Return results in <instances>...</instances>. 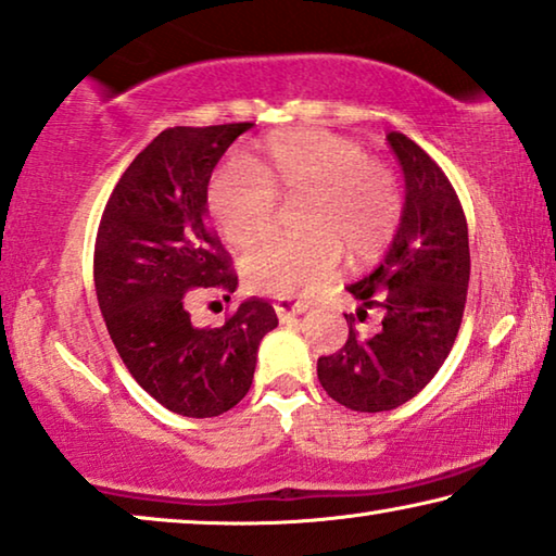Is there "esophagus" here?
Returning <instances> with one entry per match:
<instances>
[{
  "mask_svg": "<svg viewBox=\"0 0 556 556\" xmlns=\"http://www.w3.org/2000/svg\"><path fill=\"white\" fill-rule=\"evenodd\" d=\"M275 312H277V317L281 319V323H287V319H292L296 315H304V312H307V304L289 302V300H277L275 302Z\"/></svg>",
  "mask_w": 556,
  "mask_h": 556,
  "instance_id": "34e87169",
  "label": "esophagus"
}]
</instances>
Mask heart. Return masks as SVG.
<instances>
[{"mask_svg":"<svg viewBox=\"0 0 556 556\" xmlns=\"http://www.w3.org/2000/svg\"><path fill=\"white\" fill-rule=\"evenodd\" d=\"M277 189L307 197V237L271 239L244 262L247 285L271 296H312L340 264L380 254L401 224L403 197L386 163L353 138L294 128L264 140L252 161L233 159L211 176L206 206L229 244L247 249L271 229Z\"/></svg>","mask_w":556,"mask_h":556,"instance_id":"b5f03b06","label":"heart"}]
</instances>
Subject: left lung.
Instances as JSON below:
<instances>
[{"label":"left lung","mask_w":556,"mask_h":556,"mask_svg":"<svg viewBox=\"0 0 556 556\" xmlns=\"http://www.w3.org/2000/svg\"><path fill=\"white\" fill-rule=\"evenodd\" d=\"M388 146L405 181L401 224L378 267L348 287L359 323L380 309L382 327L363 338L350 325L345 348L317 359L327 395L359 413L393 410L431 382L458 334L471 275L468 226L451 181L403 132H388Z\"/></svg>","instance_id":"1"}]
</instances>
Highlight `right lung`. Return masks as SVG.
<instances>
[{"instance_id": "obj_1", "label": "right lung", "mask_w": 556, "mask_h": 556, "mask_svg": "<svg viewBox=\"0 0 556 556\" xmlns=\"http://www.w3.org/2000/svg\"><path fill=\"white\" fill-rule=\"evenodd\" d=\"M249 128L163 130L125 168L100 218L96 292L108 334L138 386L186 418L231 410L277 327L275 307L256 296L222 327H197L189 315L199 289L239 285L206 224V191L226 148Z\"/></svg>"}]
</instances>
